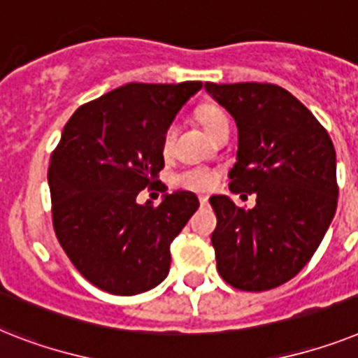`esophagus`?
<instances>
[{
	"label": "esophagus",
	"mask_w": 358,
	"mask_h": 358,
	"mask_svg": "<svg viewBox=\"0 0 358 358\" xmlns=\"http://www.w3.org/2000/svg\"><path fill=\"white\" fill-rule=\"evenodd\" d=\"M199 203H201V205H203V206H205L206 203H208V197H206V196H199Z\"/></svg>",
	"instance_id": "34e87169"
}]
</instances>
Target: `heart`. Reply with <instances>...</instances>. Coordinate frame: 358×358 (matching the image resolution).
Here are the masks:
<instances>
[{
	"mask_svg": "<svg viewBox=\"0 0 358 358\" xmlns=\"http://www.w3.org/2000/svg\"><path fill=\"white\" fill-rule=\"evenodd\" d=\"M197 119L203 124V128L210 133L212 137H217L225 128H230V120L227 117V113L220 106L215 104H203L197 108L196 111ZM172 135L173 129L168 128L164 131V137H162V150L168 152L170 150V144H172ZM217 179H220V172L214 170V168L206 166H192L185 168L181 172L173 177L177 186H181L185 190L192 192H208L212 190L215 185H217Z\"/></svg>",
	"mask_w": 358,
	"mask_h": 358,
	"instance_id": "heart-1",
	"label": "heart"
}]
</instances>
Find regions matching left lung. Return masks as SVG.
Listing matches in <instances>:
<instances>
[{
	"instance_id": "obj_1",
	"label": "left lung",
	"mask_w": 358,
	"mask_h": 358,
	"mask_svg": "<svg viewBox=\"0 0 358 358\" xmlns=\"http://www.w3.org/2000/svg\"><path fill=\"white\" fill-rule=\"evenodd\" d=\"M205 87L238 124L230 190L256 194L250 210L225 196L210 197L217 273L239 291H268L306 267L331 223L338 201L335 148L315 115L280 85Z\"/></svg>"
}]
</instances>
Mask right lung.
<instances>
[{
    "mask_svg": "<svg viewBox=\"0 0 358 358\" xmlns=\"http://www.w3.org/2000/svg\"><path fill=\"white\" fill-rule=\"evenodd\" d=\"M201 82H131L80 106L49 162L52 227L82 276L111 294L150 291L170 271V245L197 210L192 192L138 205L164 168L162 137ZM162 192H166V188Z\"/></svg>",
    "mask_w": 358,
    "mask_h": 358,
    "instance_id": "1",
    "label": "right lung"
}]
</instances>
